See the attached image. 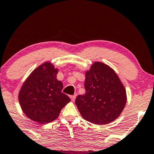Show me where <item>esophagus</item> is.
Here are the masks:
<instances>
[{
  "mask_svg": "<svg viewBox=\"0 0 154 154\" xmlns=\"http://www.w3.org/2000/svg\"><path fill=\"white\" fill-rule=\"evenodd\" d=\"M70 98H71L72 101H75V98H76V95H71V96H70Z\"/></svg>",
  "mask_w": 154,
  "mask_h": 154,
  "instance_id": "34e87169",
  "label": "esophagus"
}]
</instances>
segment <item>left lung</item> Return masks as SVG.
Listing matches in <instances>:
<instances>
[{
  "label": "left lung",
  "instance_id": "1",
  "mask_svg": "<svg viewBox=\"0 0 154 154\" xmlns=\"http://www.w3.org/2000/svg\"><path fill=\"white\" fill-rule=\"evenodd\" d=\"M85 77V94L75 100L82 118L97 125L112 122L121 113L127 100L119 77L110 66L100 62L94 63Z\"/></svg>",
  "mask_w": 154,
  "mask_h": 154
}]
</instances>
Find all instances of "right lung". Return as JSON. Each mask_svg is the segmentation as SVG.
<instances>
[{
	"label": "right lung",
	"instance_id": "1",
	"mask_svg": "<svg viewBox=\"0 0 154 154\" xmlns=\"http://www.w3.org/2000/svg\"><path fill=\"white\" fill-rule=\"evenodd\" d=\"M58 70L49 62L37 67L20 90L18 100L23 112L30 119L47 123L58 118L70 98L62 92L63 84L57 80Z\"/></svg>",
	"mask_w": 154,
	"mask_h": 154
}]
</instances>
